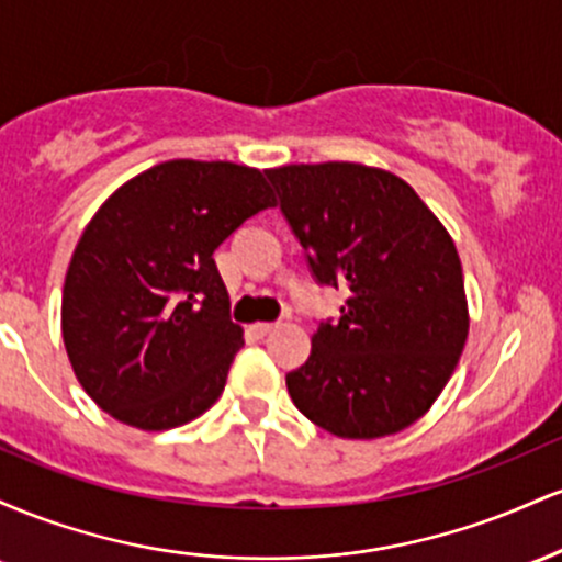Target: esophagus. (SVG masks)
I'll list each match as a JSON object with an SVG mask.
<instances>
[{"label": "esophagus", "instance_id": "34e87169", "mask_svg": "<svg viewBox=\"0 0 562 562\" xmlns=\"http://www.w3.org/2000/svg\"><path fill=\"white\" fill-rule=\"evenodd\" d=\"M250 330H254V335H259V338H263V335L274 330V325L272 322H256V325H250Z\"/></svg>", "mask_w": 562, "mask_h": 562}]
</instances>
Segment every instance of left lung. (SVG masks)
Instances as JSON below:
<instances>
[{
    "label": "left lung",
    "mask_w": 562,
    "mask_h": 562,
    "mask_svg": "<svg viewBox=\"0 0 562 562\" xmlns=\"http://www.w3.org/2000/svg\"><path fill=\"white\" fill-rule=\"evenodd\" d=\"M322 285L340 288L338 322L312 335L288 372L293 404L338 438L409 428L447 389L470 314L451 235L396 173L351 160L267 169Z\"/></svg>",
    "instance_id": "obj_1"
}]
</instances>
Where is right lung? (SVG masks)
Listing matches in <instances>:
<instances>
[{"instance_id":"right-lung-1","label":"right lung","mask_w":562,"mask_h":562,"mask_svg":"<svg viewBox=\"0 0 562 562\" xmlns=\"http://www.w3.org/2000/svg\"><path fill=\"white\" fill-rule=\"evenodd\" d=\"M272 205L259 169L177 158L97 209L70 256L60 327L74 375L100 409L169 430L216 404L245 340L214 250Z\"/></svg>"}]
</instances>
